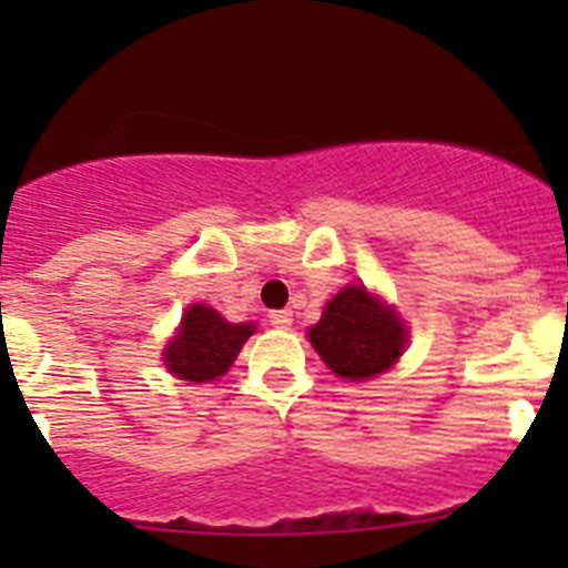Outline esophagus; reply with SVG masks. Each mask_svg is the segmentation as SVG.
Wrapping results in <instances>:
<instances>
[{"instance_id":"34e87169","label":"esophagus","mask_w":568,"mask_h":568,"mask_svg":"<svg viewBox=\"0 0 568 568\" xmlns=\"http://www.w3.org/2000/svg\"><path fill=\"white\" fill-rule=\"evenodd\" d=\"M270 324L278 329H290L293 327V313L290 310H275V313H270Z\"/></svg>"}]
</instances>
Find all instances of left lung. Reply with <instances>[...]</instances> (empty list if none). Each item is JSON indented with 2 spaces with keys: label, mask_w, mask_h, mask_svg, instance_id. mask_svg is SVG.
<instances>
[{
  "label": "left lung",
  "mask_w": 568,
  "mask_h": 568,
  "mask_svg": "<svg viewBox=\"0 0 568 568\" xmlns=\"http://www.w3.org/2000/svg\"><path fill=\"white\" fill-rule=\"evenodd\" d=\"M310 341L335 375L364 381L381 375L398 361L406 329L393 310L361 284H349L327 304Z\"/></svg>",
  "instance_id": "left-lung-1"
}]
</instances>
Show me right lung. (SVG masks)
Masks as SVG:
<instances>
[{
	"label": "right lung",
	"instance_id": "1",
	"mask_svg": "<svg viewBox=\"0 0 568 568\" xmlns=\"http://www.w3.org/2000/svg\"><path fill=\"white\" fill-rule=\"evenodd\" d=\"M253 324H227L215 310L193 304L182 329L164 346V366L184 381H215L230 369Z\"/></svg>",
	"mask_w": 568,
	"mask_h": 568
}]
</instances>
